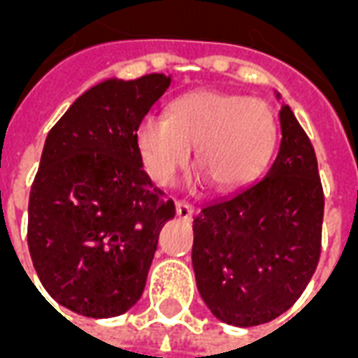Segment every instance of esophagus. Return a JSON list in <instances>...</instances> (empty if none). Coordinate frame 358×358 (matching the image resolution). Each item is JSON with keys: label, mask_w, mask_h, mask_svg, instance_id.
<instances>
[{"label": "esophagus", "mask_w": 358, "mask_h": 358, "mask_svg": "<svg viewBox=\"0 0 358 358\" xmlns=\"http://www.w3.org/2000/svg\"><path fill=\"white\" fill-rule=\"evenodd\" d=\"M176 215H178L180 218L189 220V218L194 217V207L187 201H176Z\"/></svg>", "instance_id": "obj_1"}]
</instances>
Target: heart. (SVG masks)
Segmentation results:
<instances>
[{
    "label": "heart",
    "instance_id": "b5f03b06",
    "mask_svg": "<svg viewBox=\"0 0 358 358\" xmlns=\"http://www.w3.org/2000/svg\"><path fill=\"white\" fill-rule=\"evenodd\" d=\"M136 141L149 174L169 184L192 157L218 189L255 180L276 143L274 113L263 99L222 92H194L171 105L169 118H141Z\"/></svg>",
    "mask_w": 358,
    "mask_h": 358
}]
</instances>
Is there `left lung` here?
<instances>
[{"label":"left lung","mask_w":358,"mask_h":358,"mask_svg":"<svg viewBox=\"0 0 358 358\" xmlns=\"http://www.w3.org/2000/svg\"><path fill=\"white\" fill-rule=\"evenodd\" d=\"M280 126L266 176L205 205L194 220L199 295L218 320L241 328L285 313L320 259L324 192L315 149L287 105Z\"/></svg>","instance_id":"obj_1"}]
</instances>
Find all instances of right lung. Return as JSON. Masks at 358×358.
I'll use <instances>...</instances> for the list:
<instances>
[{"label": "right lung", "instance_id": "add662e5", "mask_svg": "<svg viewBox=\"0 0 358 358\" xmlns=\"http://www.w3.org/2000/svg\"><path fill=\"white\" fill-rule=\"evenodd\" d=\"M171 76L110 78L76 99L45 138L28 201V249L59 305L90 318L140 299L174 203L141 166L136 132Z\"/></svg>", "mask_w": 358, "mask_h": 358}]
</instances>
